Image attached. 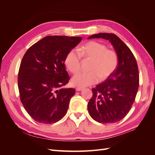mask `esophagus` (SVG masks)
I'll use <instances>...</instances> for the list:
<instances>
[{"mask_svg":"<svg viewBox=\"0 0 155 155\" xmlns=\"http://www.w3.org/2000/svg\"><path fill=\"white\" fill-rule=\"evenodd\" d=\"M83 89V87H77L76 88V91H81Z\"/></svg>","mask_w":155,"mask_h":155,"instance_id":"obj_1","label":"esophagus"}]
</instances>
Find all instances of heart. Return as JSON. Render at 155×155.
Wrapping results in <instances>:
<instances>
[{
  "label": "heart",
  "mask_w": 155,
  "mask_h": 155,
  "mask_svg": "<svg viewBox=\"0 0 155 155\" xmlns=\"http://www.w3.org/2000/svg\"><path fill=\"white\" fill-rule=\"evenodd\" d=\"M91 59L88 72H79L72 78L74 86L84 87L105 80L113 73L118 64V55L115 51L96 41H90L70 50L64 59V64L70 72L76 74L80 70L81 57Z\"/></svg>",
  "instance_id": "heart-1"
}]
</instances>
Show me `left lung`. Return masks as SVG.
Masks as SVG:
<instances>
[{"instance_id": "obj_1", "label": "left lung", "mask_w": 155, "mask_h": 155, "mask_svg": "<svg viewBox=\"0 0 155 155\" xmlns=\"http://www.w3.org/2000/svg\"><path fill=\"white\" fill-rule=\"evenodd\" d=\"M94 38L109 41L119 61L113 73L92 88L93 96L88 103V110L97 122L116 123L128 114L134 102L139 87L137 63L129 48L116 35L100 33L88 39Z\"/></svg>"}]
</instances>
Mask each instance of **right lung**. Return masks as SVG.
Here are the masks:
<instances>
[{
	"label": "right lung",
	"instance_id": "add662e5",
	"mask_svg": "<svg viewBox=\"0 0 155 155\" xmlns=\"http://www.w3.org/2000/svg\"><path fill=\"white\" fill-rule=\"evenodd\" d=\"M81 37L46 36L30 47L18 74L20 98L25 110L39 123L50 124L67 114L74 88H62L70 78L64 59Z\"/></svg>",
	"mask_w": 155,
	"mask_h": 155
}]
</instances>
